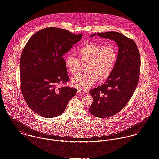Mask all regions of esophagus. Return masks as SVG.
<instances>
[{
    "instance_id": "1",
    "label": "esophagus",
    "mask_w": 159,
    "mask_h": 159,
    "mask_svg": "<svg viewBox=\"0 0 159 159\" xmlns=\"http://www.w3.org/2000/svg\"><path fill=\"white\" fill-rule=\"evenodd\" d=\"M78 93H80V94H84V93H85L86 92L84 91V90L78 89Z\"/></svg>"
}]
</instances>
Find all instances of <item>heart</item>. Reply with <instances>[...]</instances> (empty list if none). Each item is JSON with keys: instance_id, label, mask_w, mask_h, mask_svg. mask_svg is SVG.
Instances as JSON below:
<instances>
[{"instance_id": "heart-1", "label": "heart", "mask_w": 159, "mask_h": 159, "mask_svg": "<svg viewBox=\"0 0 159 159\" xmlns=\"http://www.w3.org/2000/svg\"><path fill=\"white\" fill-rule=\"evenodd\" d=\"M77 58L70 53L64 57L65 67L73 75L81 69V64H86V72L73 77L71 83L75 87L87 89L96 81L102 82L107 79L116 65L117 52L112 45L105 46L100 43H88L77 51Z\"/></svg>"}]
</instances>
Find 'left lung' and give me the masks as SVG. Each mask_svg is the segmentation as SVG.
I'll return each mask as SVG.
<instances>
[{
  "label": "left lung",
  "mask_w": 159,
  "mask_h": 159,
  "mask_svg": "<svg viewBox=\"0 0 159 159\" xmlns=\"http://www.w3.org/2000/svg\"><path fill=\"white\" fill-rule=\"evenodd\" d=\"M96 34L114 40L118 47L112 72L101 86L90 90L93 97L90 113L95 116L108 118L121 111L134 94L139 80L140 57L134 41L120 33H97L91 37Z\"/></svg>",
  "instance_id": "8db88e82"
}]
</instances>
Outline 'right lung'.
<instances>
[{
    "label": "right lung",
    "instance_id": "right-lung-1",
    "mask_svg": "<svg viewBox=\"0 0 159 159\" xmlns=\"http://www.w3.org/2000/svg\"><path fill=\"white\" fill-rule=\"evenodd\" d=\"M83 34L49 27L34 33L24 47L20 60V89L30 108L39 116L52 118L65 111L77 92L66 84L69 78L63 56Z\"/></svg>",
    "mask_w": 159,
    "mask_h": 159
}]
</instances>
